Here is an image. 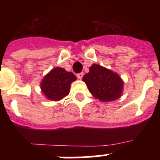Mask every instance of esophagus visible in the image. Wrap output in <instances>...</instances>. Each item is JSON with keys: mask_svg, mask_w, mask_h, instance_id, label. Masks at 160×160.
<instances>
[{"mask_svg": "<svg viewBox=\"0 0 160 160\" xmlns=\"http://www.w3.org/2000/svg\"><path fill=\"white\" fill-rule=\"evenodd\" d=\"M83 75H84V73H78V74H77V78L78 79H82V78Z\"/></svg>", "mask_w": 160, "mask_h": 160, "instance_id": "esophagus-1", "label": "esophagus"}]
</instances>
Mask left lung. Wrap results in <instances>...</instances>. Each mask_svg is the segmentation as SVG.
<instances>
[{"mask_svg": "<svg viewBox=\"0 0 160 160\" xmlns=\"http://www.w3.org/2000/svg\"><path fill=\"white\" fill-rule=\"evenodd\" d=\"M82 80L90 92L102 102L118 99L122 92L123 82L117 73L99 65L90 66V72L86 73Z\"/></svg>", "mask_w": 160, "mask_h": 160, "instance_id": "1", "label": "left lung"}]
</instances>
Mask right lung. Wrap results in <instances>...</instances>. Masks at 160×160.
I'll list each match as a JSON object with an SVG mask.
<instances>
[{"label":"right lung","instance_id":"add662e5","mask_svg":"<svg viewBox=\"0 0 160 160\" xmlns=\"http://www.w3.org/2000/svg\"><path fill=\"white\" fill-rule=\"evenodd\" d=\"M76 77L71 72H67L62 68H54L42 80L41 87L47 98L58 101L68 95L70 84L75 81Z\"/></svg>","mask_w":160,"mask_h":160}]
</instances>
